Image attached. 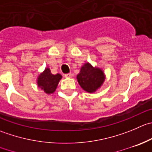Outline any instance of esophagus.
<instances>
[{
	"label": "esophagus",
	"instance_id": "34e87169",
	"mask_svg": "<svg viewBox=\"0 0 152 152\" xmlns=\"http://www.w3.org/2000/svg\"><path fill=\"white\" fill-rule=\"evenodd\" d=\"M72 76V73H67V74L64 75V77L66 78H70Z\"/></svg>",
	"mask_w": 152,
	"mask_h": 152
}]
</instances>
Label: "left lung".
Segmentation results:
<instances>
[{"mask_svg":"<svg viewBox=\"0 0 152 152\" xmlns=\"http://www.w3.org/2000/svg\"><path fill=\"white\" fill-rule=\"evenodd\" d=\"M76 79L82 89L88 93H94L102 86L105 76L102 69L93 67L88 62L81 67Z\"/></svg>","mask_w":152,"mask_h":152,"instance_id":"8db88e82","label":"left lung"}]
</instances>
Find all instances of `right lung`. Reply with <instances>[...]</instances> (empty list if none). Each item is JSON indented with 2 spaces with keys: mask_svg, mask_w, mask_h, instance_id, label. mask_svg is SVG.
Instances as JSON below:
<instances>
[{
  "mask_svg": "<svg viewBox=\"0 0 152 152\" xmlns=\"http://www.w3.org/2000/svg\"><path fill=\"white\" fill-rule=\"evenodd\" d=\"M61 78L62 76L59 73L56 75L52 74L50 68H45L37 79V84L46 94H50L55 92Z\"/></svg>",
  "mask_w": 152,
  "mask_h": 152,
  "instance_id": "add662e5",
  "label": "right lung"
}]
</instances>
